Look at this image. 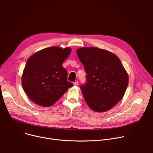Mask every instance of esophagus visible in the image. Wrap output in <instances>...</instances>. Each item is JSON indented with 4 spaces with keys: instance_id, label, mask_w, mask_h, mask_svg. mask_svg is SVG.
Returning <instances> with one entry per match:
<instances>
[{
    "instance_id": "34e87169",
    "label": "esophagus",
    "mask_w": 153,
    "mask_h": 153,
    "mask_svg": "<svg viewBox=\"0 0 153 153\" xmlns=\"http://www.w3.org/2000/svg\"><path fill=\"white\" fill-rule=\"evenodd\" d=\"M73 84H74V85H75V86H77V85H79V82H78V81H76V82H74L73 83Z\"/></svg>"
}]
</instances>
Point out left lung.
I'll use <instances>...</instances> for the list:
<instances>
[{
    "mask_svg": "<svg viewBox=\"0 0 153 153\" xmlns=\"http://www.w3.org/2000/svg\"><path fill=\"white\" fill-rule=\"evenodd\" d=\"M76 53L87 73V83L80 89L87 105L98 113L113 108L123 98L128 84L120 59L108 50L93 47L79 48Z\"/></svg>",
    "mask_w": 153,
    "mask_h": 153,
    "instance_id": "obj_1",
    "label": "left lung"
}]
</instances>
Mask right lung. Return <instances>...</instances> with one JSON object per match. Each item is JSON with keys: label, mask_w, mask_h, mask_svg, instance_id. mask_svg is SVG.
I'll return each mask as SVG.
<instances>
[{"label": "right lung", "mask_w": 153, "mask_h": 153, "mask_svg": "<svg viewBox=\"0 0 153 153\" xmlns=\"http://www.w3.org/2000/svg\"><path fill=\"white\" fill-rule=\"evenodd\" d=\"M71 48L51 47L34 53L27 60L22 83L29 98L43 107L54 105L73 84L67 80L62 66Z\"/></svg>", "instance_id": "right-lung-1"}]
</instances>
